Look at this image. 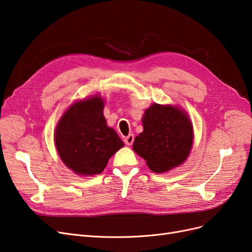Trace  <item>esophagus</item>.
<instances>
[{"instance_id":"esophagus-1","label":"esophagus","mask_w":252,"mask_h":252,"mask_svg":"<svg viewBox=\"0 0 252 252\" xmlns=\"http://www.w3.org/2000/svg\"><path fill=\"white\" fill-rule=\"evenodd\" d=\"M133 141H134V135L133 134H129L124 139L125 144L128 145V146H130V145L133 143Z\"/></svg>"}]
</instances>
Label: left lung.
I'll list each match as a JSON object with an SVG mask.
<instances>
[{
	"instance_id": "8db88e82",
	"label": "left lung",
	"mask_w": 252,
	"mask_h": 252,
	"mask_svg": "<svg viewBox=\"0 0 252 252\" xmlns=\"http://www.w3.org/2000/svg\"><path fill=\"white\" fill-rule=\"evenodd\" d=\"M144 130L135 136L133 150L157 173L169 171L185 162L193 143L188 114L177 106L152 104L142 118Z\"/></svg>"
}]
</instances>
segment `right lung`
Listing matches in <instances>:
<instances>
[{"label": "right lung", "instance_id": "1", "mask_svg": "<svg viewBox=\"0 0 252 252\" xmlns=\"http://www.w3.org/2000/svg\"><path fill=\"white\" fill-rule=\"evenodd\" d=\"M100 95L73 103L60 119L55 132L58 154L79 175L101 173L108 159L124 146L114 129L107 126Z\"/></svg>", "mask_w": 252, "mask_h": 252}]
</instances>
